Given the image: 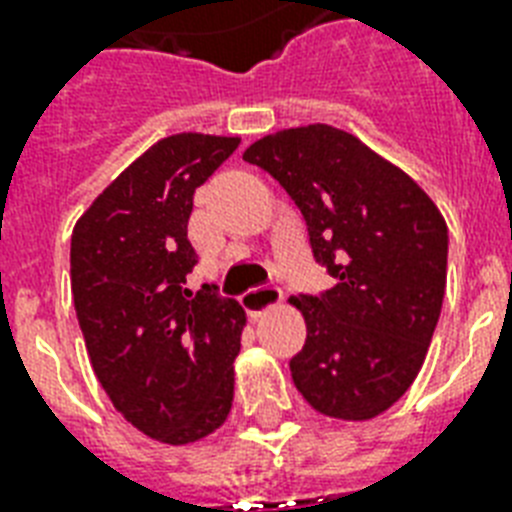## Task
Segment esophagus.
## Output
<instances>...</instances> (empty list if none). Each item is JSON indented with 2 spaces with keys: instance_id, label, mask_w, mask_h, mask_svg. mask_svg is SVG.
Listing matches in <instances>:
<instances>
[{
  "instance_id": "esophagus-1",
  "label": "esophagus",
  "mask_w": 512,
  "mask_h": 512,
  "mask_svg": "<svg viewBox=\"0 0 512 512\" xmlns=\"http://www.w3.org/2000/svg\"><path fill=\"white\" fill-rule=\"evenodd\" d=\"M281 297L284 295H281L279 287H255L244 292L241 303H244V308H247L252 319H260L265 311H271V308H276L281 303Z\"/></svg>"
}]
</instances>
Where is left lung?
<instances>
[{
	"label": "left lung",
	"mask_w": 512,
	"mask_h": 512,
	"mask_svg": "<svg viewBox=\"0 0 512 512\" xmlns=\"http://www.w3.org/2000/svg\"><path fill=\"white\" fill-rule=\"evenodd\" d=\"M303 212L313 257L337 284L289 297L303 313L295 388L316 412L366 422L404 396L436 332L446 289L444 215L428 193L356 135L308 124L244 151Z\"/></svg>",
	"instance_id": "1"
}]
</instances>
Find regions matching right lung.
I'll list each match as a JSON object with an SVG mask.
<instances>
[{"mask_svg": "<svg viewBox=\"0 0 512 512\" xmlns=\"http://www.w3.org/2000/svg\"><path fill=\"white\" fill-rule=\"evenodd\" d=\"M241 138L177 132L92 201L71 233V292L100 385L124 420L162 444L215 433L233 404V361L247 324L236 300L185 276L193 191Z\"/></svg>", "mask_w": 512, "mask_h": 512, "instance_id": "right-lung-1", "label": "right lung"}]
</instances>
